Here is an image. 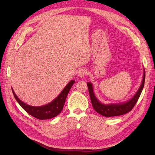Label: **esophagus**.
<instances>
[{
  "instance_id": "obj_1",
  "label": "esophagus",
  "mask_w": 155,
  "mask_h": 155,
  "mask_svg": "<svg viewBox=\"0 0 155 155\" xmlns=\"http://www.w3.org/2000/svg\"><path fill=\"white\" fill-rule=\"evenodd\" d=\"M87 74V70L85 68H81L78 72V77L82 78L84 77Z\"/></svg>"
}]
</instances>
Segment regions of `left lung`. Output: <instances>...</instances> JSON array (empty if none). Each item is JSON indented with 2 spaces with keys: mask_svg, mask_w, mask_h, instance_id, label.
Returning <instances> with one entry per match:
<instances>
[{
  "mask_svg": "<svg viewBox=\"0 0 155 155\" xmlns=\"http://www.w3.org/2000/svg\"><path fill=\"white\" fill-rule=\"evenodd\" d=\"M144 81H145V70H144L143 79L139 90L137 91L135 95L131 100L124 104H110V105L102 104L96 99V97H95V95L93 92L92 85L90 82H88L87 87L88 89L89 94H90L92 107H94V110L97 112H98L99 114H100L105 117L118 116L125 114L130 112L133 109L136 102H137L138 99H139L140 95L142 92L143 88L144 87Z\"/></svg>",
  "mask_w": 155,
  "mask_h": 155,
  "instance_id": "1",
  "label": "left lung"
}]
</instances>
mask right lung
Wrapping results in <instances>:
<instances>
[{
    "label": "right lung",
    "instance_id": "add662e5",
    "mask_svg": "<svg viewBox=\"0 0 155 155\" xmlns=\"http://www.w3.org/2000/svg\"><path fill=\"white\" fill-rule=\"evenodd\" d=\"M74 83L75 80H71L67 85L64 88L60 94L50 104L39 107L31 106V105L25 104L19 99L13 90L12 93L16 101H18L22 109L26 110L29 114L40 120L49 119L57 116L61 112L67 95Z\"/></svg>",
    "mask_w": 155,
    "mask_h": 155
}]
</instances>
